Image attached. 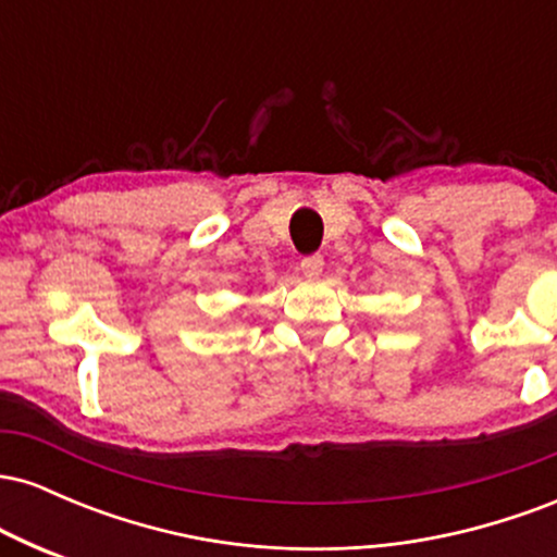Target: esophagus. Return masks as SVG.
Wrapping results in <instances>:
<instances>
[{"instance_id":"esophagus-1","label":"esophagus","mask_w":557,"mask_h":557,"mask_svg":"<svg viewBox=\"0 0 557 557\" xmlns=\"http://www.w3.org/2000/svg\"><path fill=\"white\" fill-rule=\"evenodd\" d=\"M322 270H324V259L319 257V253H314V257H306L304 261H300V272H304L309 280L319 277Z\"/></svg>"}]
</instances>
